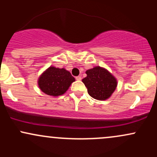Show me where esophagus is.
<instances>
[{"label":"esophagus","instance_id":"34e87169","mask_svg":"<svg viewBox=\"0 0 157 157\" xmlns=\"http://www.w3.org/2000/svg\"><path fill=\"white\" fill-rule=\"evenodd\" d=\"M76 80L80 81V80H82V77H81L80 76H77V77H76Z\"/></svg>","mask_w":157,"mask_h":157}]
</instances>
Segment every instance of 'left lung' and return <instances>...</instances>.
Wrapping results in <instances>:
<instances>
[{"label": "left lung", "instance_id": "1", "mask_svg": "<svg viewBox=\"0 0 157 157\" xmlns=\"http://www.w3.org/2000/svg\"><path fill=\"white\" fill-rule=\"evenodd\" d=\"M86 74L87 76L82 81L90 96L97 100H106L111 97L118 82L109 70L101 66H95L88 69Z\"/></svg>", "mask_w": 157, "mask_h": 157}]
</instances>
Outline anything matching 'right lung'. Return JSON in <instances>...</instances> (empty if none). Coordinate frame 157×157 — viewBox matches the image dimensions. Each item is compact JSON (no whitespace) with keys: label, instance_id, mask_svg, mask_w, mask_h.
Masks as SVG:
<instances>
[{"label":"right lung","instance_id":"add662e5","mask_svg":"<svg viewBox=\"0 0 157 157\" xmlns=\"http://www.w3.org/2000/svg\"><path fill=\"white\" fill-rule=\"evenodd\" d=\"M75 81V77L66 68L51 66L40 75L37 85L46 94L58 97L64 94Z\"/></svg>","mask_w":157,"mask_h":157}]
</instances>
